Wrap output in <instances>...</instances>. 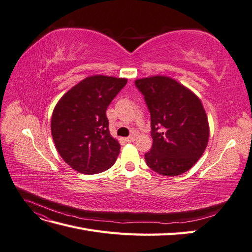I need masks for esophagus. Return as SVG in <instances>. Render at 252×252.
Segmentation results:
<instances>
[{"instance_id":"34e87169","label":"esophagus","mask_w":252,"mask_h":252,"mask_svg":"<svg viewBox=\"0 0 252 252\" xmlns=\"http://www.w3.org/2000/svg\"><path fill=\"white\" fill-rule=\"evenodd\" d=\"M134 140H135L134 135H130V136H128V138L125 139V141L128 142V143H132V142H134Z\"/></svg>"}]
</instances>
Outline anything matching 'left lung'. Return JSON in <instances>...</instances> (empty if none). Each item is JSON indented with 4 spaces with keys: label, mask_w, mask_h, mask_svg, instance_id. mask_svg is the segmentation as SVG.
I'll use <instances>...</instances> for the list:
<instances>
[{
    "label": "left lung",
    "mask_w": 252,
    "mask_h": 252,
    "mask_svg": "<svg viewBox=\"0 0 252 252\" xmlns=\"http://www.w3.org/2000/svg\"><path fill=\"white\" fill-rule=\"evenodd\" d=\"M150 112L154 143L145 161L158 174L174 177L197 162L209 138V126L203 105L191 91L167 77L135 81Z\"/></svg>",
    "instance_id": "8db88e82"
}]
</instances>
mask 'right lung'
Masks as SVG:
<instances>
[{
	"mask_svg": "<svg viewBox=\"0 0 252 252\" xmlns=\"http://www.w3.org/2000/svg\"><path fill=\"white\" fill-rule=\"evenodd\" d=\"M126 84V79L94 75L57 104L51 118L52 139L60 156L75 171L100 173L116 162L121 146L110 135L106 110Z\"/></svg>",
	"mask_w": 252,
	"mask_h": 252,
	"instance_id": "add662e5",
	"label": "right lung"
}]
</instances>
